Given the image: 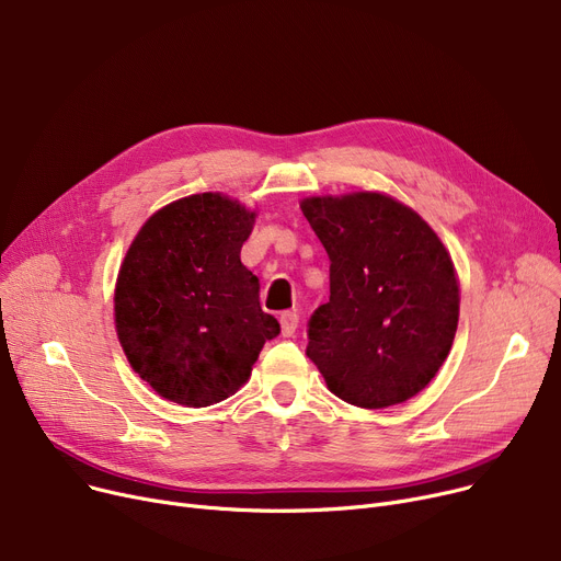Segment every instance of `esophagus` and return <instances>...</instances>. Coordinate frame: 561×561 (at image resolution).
Returning <instances> with one entry per match:
<instances>
[{
  "label": "esophagus",
  "instance_id": "1",
  "mask_svg": "<svg viewBox=\"0 0 561 561\" xmlns=\"http://www.w3.org/2000/svg\"><path fill=\"white\" fill-rule=\"evenodd\" d=\"M298 313L296 311H284L282 316H279V325H282V336L284 339H290L293 334H296V330H298Z\"/></svg>",
  "mask_w": 561,
  "mask_h": 561
}]
</instances>
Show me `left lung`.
Wrapping results in <instances>:
<instances>
[{
	"mask_svg": "<svg viewBox=\"0 0 561 561\" xmlns=\"http://www.w3.org/2000/svg\"><path fill=\"white\" fill-rule=\"evenodd\" d=\"M300 209L330 256V302L307 322V357L350 404L414 398L457 332L459 284L444 243L379 193L309 197Z\"/></svg>",
	"mask_w": 561,
	"mask_h": 561,
	"instance_id": "obj_1",
	"label": "left lung"
}]
</instances>
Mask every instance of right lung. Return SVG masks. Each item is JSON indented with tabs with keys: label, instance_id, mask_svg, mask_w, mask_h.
<instances>
[{
	"label": "right lung",
	"instance_id": "right-lung-1",
	"mask_svg": "<svg viewBox=\"0 0 561 561\" xmlns=\"http://www.w3.org/2000/svg\"><path fill=\"white\" fill-rule=\"evenodd\" d=\"M254 214L218 193L176 199L142 225L115 286V330L131 368L186 407L229 398L279 334L241 263Z\"/></svg>",
	"mask_w": 561,
	"mask_h": 561
}]
</instances>
